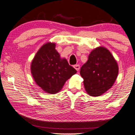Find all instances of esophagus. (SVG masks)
<instances>
[{"instance_id":"esophagus-1","label":"esophagus","mask_w":135,"mask_h":135,"mask_svg":"<svg viewBox=\"0 0 135 135\" xmlns=\"http://www.w3.org/2000/svg\"><path fill=\"white\" fill-rule=\"evenodd\" d=\"M74 69L76 70L77 71L79 70V69H80V65H75L74 66Z\"/></svg>"}]
</instances>
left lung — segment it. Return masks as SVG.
<instances>
[{
  "mask_svg": "<svg viewBox=\"0 0 135 135\" xmlns=\"http://www.w3.org/2000/svg\"><path fill=\"white\" fill-rule=\"evenodd\" d=\"M118 73L117 61L104 47L93 49L80 70L86 91L91 97L101 96L110 89Z\"/></svg>",
  "mask_w": 135,
  "mask_h": 135,
  "instance_id": "left-lung-1",
  "label": "left lung"
}]
</instances>
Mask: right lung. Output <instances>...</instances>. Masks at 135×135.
<instances>
[{"instance_id": "right-lung-1", "label": "right lung", "mask_w": 135, "mask_h": 135, "mask_svg": "<svg viewBox=\"0 0 135 135\" xmlns=\"http://www.w3.org/2000/svg\"><path fill=\"white\" fill-rule=\"evenodd\" d=\"M55 43L43 45L31 63V73L37 84L46 93L55 94L77 71L65 58H60Z\"/></svg>"}]
</instances>
